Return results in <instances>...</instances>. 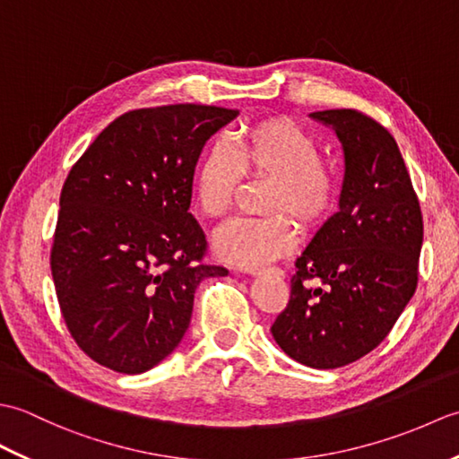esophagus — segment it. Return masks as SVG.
I'll return each mask as SVG.
<instances>
[{
	"label": "esophagus",
	"instance_id": "esophagus-1",
	"mask_svg": "<svg viewBox=\"0 0 459 459\" xmlns=\"http://www.w3.org/2000/svg\"><path fill=\"white\" fill-rule=\"evenodd\" d=\"M266 272H270V274H274V276H278V278H284V270H280V268H270V270H250V276H262V274H266Z\"/></svg>",
	"mask_w": 459,
	"mask_h": 459
}]
</instances>
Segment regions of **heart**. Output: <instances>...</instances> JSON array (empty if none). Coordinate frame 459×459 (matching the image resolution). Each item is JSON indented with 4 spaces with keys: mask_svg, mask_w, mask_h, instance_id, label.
<instances>
[{
    "mask_svg": "<svg viewBox=\"0 0 459 459\" xmlns=\"http://www.w3.org/2000/svg\"><path fill=\"white\" fill-rule=\"evenodd\" d=\"M268 181L264 219H237L214 235L212 250L224 264L258 270L290 255L298 242V221L317 230L333 217L341 199L335 168L321 160L319 143L290 118H264L245 126L232 148L212 142L193 171V204L203 217L222 219L232 209L242 179Z\"/></svg>",
    "mask_w": 459,
    "mask_h": 459,
    "instance_id": "1",
    "label": "heart"
}]
</instances>
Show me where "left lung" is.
Returning <instances> with one entry per match:
<instances>
[{
  "instance_id": "left-lung-1",
  "label": "left lung",
  "mask_w": 459,
  "mask_h": 459,
  "mask_svg": "<svg viewBox=\"0 0 459 459\" xmlns=\"http://www.w3.org/2000/svg\"><path fill=\"white\" fill-rule=\"evenodd\" d=\"M345 152L339 211L296 260L290 301L270 331L284 353L337 368L391 333L418 284L424 222L401 150L383 124L353 110L314 112ZM317 279L322 286L308 284Z\"/></svg>"
}]
</instances>
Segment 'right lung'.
Returning a JSON list of instances; mask_svg holds the SVG:
<instances>
[{"mask_svg":"<svg viewBox=\"0 0 459 459\" xmlns=\"http://www.w3.org/2000/svg\"><path fill=\"white\" fill-rule=\"evenodd\" d=\"M237 112L130 110L68 171L51 272L68 333L99 365L124 375L158 365L187 331L201 280L227 276L204 262L207 240L189 204L204 142Z\"/></svg>","mask_w":459,"mask_h":459,"instance_id":"1","label":"right lung"}]
</instances>
